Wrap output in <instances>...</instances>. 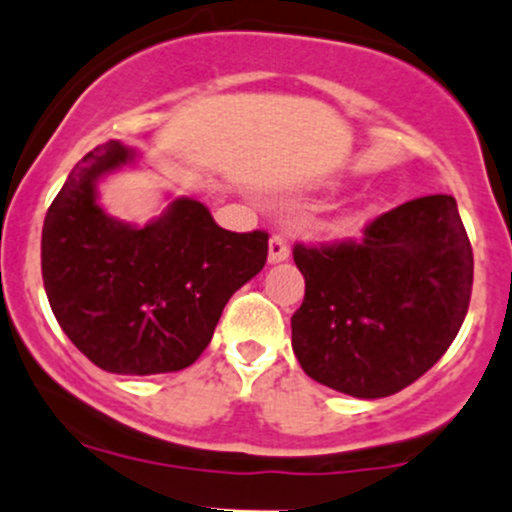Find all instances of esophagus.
Segmentation results:
<instances>
[{
  "label": "esophagus",
  "mask_w": 512,
  "mask_h": 512,
  "mask_svg": "<svg viewBox=\"0 0 512 512\" xmlns=\"http://www.w3.org/2000/svg\"><path fill=\"white\" fill-rule=\"evenodd\" d=\"M289 260V242L284 235H272L270 238V262L277 265V262Z\"/></svg>",
  "instance_id": "esophagus-1"
}]
</instances>
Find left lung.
<instances>
[{
	"label": "left lung",
	"instance_id": "8db88e82",
	"mask_svg": "<svg viewBox=\"0 0 512 512\" xmlns=\"http://www.w3.org/2000/svg\"><path fill=\"white\" fill-rule=\"evenodd\" d=\"M304 301L292 348L316 383L378 400L422 378L466 319L473 250L454 196L414 198L363 230V240L294 245Z\"/></svg>",
	"mask_w": 512,
	"mask_h": 512
}]
</instances>
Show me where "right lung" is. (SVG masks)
Returning a JSON list of instances; mask_svg holds the SVG:
<instances>
[{"label": "right lung", "instance_id": "add662e5", "mask_svg": "<svg viewBox=\"0 0 512 512\" xmlns=\"http://www.w3.org/2000/svg\"><path fill=\"white\" fill-rule=\"evenodd\" d=\"M134 161L120 142L85 154L43 220L48 304L85 358L107 373L184 370L206 351L225 304L267 262L265 230L230 233L196 198L144 228L98 206L100 176Z\"/></svg>", "mask_w": 512, "mask_h": 512}]
</instances>
